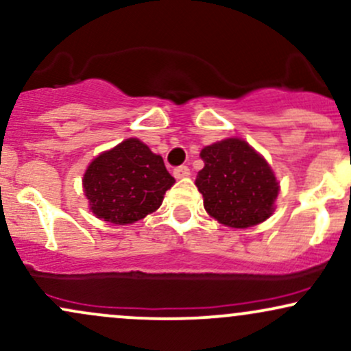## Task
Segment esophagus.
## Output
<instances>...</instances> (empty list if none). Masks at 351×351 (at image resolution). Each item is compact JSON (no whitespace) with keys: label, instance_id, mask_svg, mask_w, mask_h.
<instances>
[{"label":"esophagus","instance_id":"obj_1","mask_svg":"<svg viewBox=\"0 0 351 351\" xmlns=\"http://www.w3.org/2000/svg\"><path fill=\"white\" fill-rule=\"evenodd\" d=\"M173 175H175V178H186V176H189V168L188 167H176L175 170H173Z\"/></svg>","mask_w":351,"mask_h":351}]
</instances>
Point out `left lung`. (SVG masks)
Listing matches in <instances>:
<instances>
[{"label":"left lung","instance_id":"1","mask_svg":"<svg viewBox=\"0 0 351 351\" xmlns=\"http://www.w3.org/2000/svg\"><path fill=\"white\" fill-rule=\"evenodd\" d=\"M199 156L204 168L196 186L204 209L229 228L244 229L263 223L272 215L279 183L272 168L247 142L226 138L204 147Z\"/></svg>","mask_w":351,"mask_h":351}]
</instances>
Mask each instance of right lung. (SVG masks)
Instances as JSON below:
<instances>
[{
  "mask_svg": "<svg viewBox=\"0 0 351 351\" xmlns=\"http://www.w3.org/2000/svg\"><path fill=\"white\" fill-rule=\"evenodd\" d=\"M173 183L162 156L138 138L100 153L82 180L90 211L114 224H132L156 211Z\"/></svg>",
  "mask_w": 351,
  "mask_h": 351,
  "instance_id": "1",
  "label": "right lung"
}]
</instances>
